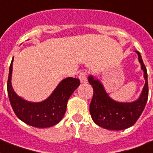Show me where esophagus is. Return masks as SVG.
<instances>
[{
	"label": "esophagus",
	"mask_w": 153,
	"mask_h": 153,
	"mask_svg": "<svg viewBox=\"0 0 153 153\" xmlns=\"http://www.w3.org/2000/svg\"><path fill=\"white\" fill-rule=\"evenodd\" d=\"M86 76H87V71L86 70H83V71L80 72L79 75V79L81 83H86L87 82Z\"/></svg>",
	"instance_id": "obj_1"
}]
</instances>
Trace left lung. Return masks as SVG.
I'll list each match as a JSON object with an SVG mask.
<instances>
[{"label":"left lung","instance_id":"obj_1","mask_svg":"<svg viewBox=\"0 0 153 153\" xmlns=\"http://www.w3.org/2000/svg\"><path fill=\"white\" fill-rule=\"evenodd\" d=\"M144 71L145 86L140 98L132 102H118L113 100L104 90L102 83L90 76L89 83L93 88V95L90 104V113L97 125L110 130H123L134 125L146 105L149 96L148 74L141 54L136 51Z\"/></svg>","mask_w":153,"mask_h":153}]
</instances>
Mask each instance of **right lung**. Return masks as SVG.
I'll return each mask as SVG.
<instances>
[{"label": "right lung", "instance_id": "obj_1", "mask_svg": "<svg viewBox=\"0 0 153 153\" xmlns=\"http://www.w3.org/2000/svg\"><path fill=\"white\" fill-rule=\"evenodd\" d=\"M12 60L7 79V93L13 112L23 122L31 126L47 128L56 125L64 116L67 103L74 90L79 86V79L68 77L59 83L47 100L40 102L24 100L13 91L11 86Z\"/></svg>", "mask_w": 153, "mask_h": 153}]
</instances>
